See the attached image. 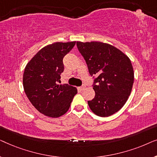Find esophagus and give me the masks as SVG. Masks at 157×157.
<instances>
[{
	"label": "esophagus",
	"mask_w": 157,
	"mask_h": 157,
	"mask_svg": "<svg viewBox=\"0 0 157 157\" xmlns=\"http://www.w3.org/2000/svg\"><path fill=\"white\" fill-rule=\"evenodd\" d=\"M85 87H86V85L85 84H83L82 86H81L78 87V89L81 90V91H82V90H83V89H85Z\"/></svg>",
	"instance_id": "obj_1"
}]
</instances>
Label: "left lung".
Segmentation results:
<instances>
[{
	"instance_id": "left-lung-1",
	"label": "left lung",
	"mask_w": 157,
	"mask_h": 157,
	"mask_svg": "<svg viewBox=\"0 0 157 157\" xmlns=\"http://www.w3.org/2000/svg\"><path fill=\"white\" fill-rule=\"evenodd\" d=\"M76 45L94 79L95 96L88 104L98 117H109L119 111L130 96L134 79L130 59L108 44L77 41Z\"/></svg>"
}]
</instances>
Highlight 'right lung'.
<instances>
[{
  "label": "right lung",
  "mask_w": 157,
  "mask_h": 157,
  "mask_svg": "<svg viewBox=\"0 0 157 157\" xmlns=\"http://www.w3.org/2000/svg\"><path fill=\"white\" fill-rule=\"evenodd\" d=\"M76 41L56 42L40 49L25 66L23 89L32 105L47 117L57 118L67 112L76 88L59 84L64 70L63 59Z\"/></svg>",
  "instance_id": "1"
}]
</instances>
